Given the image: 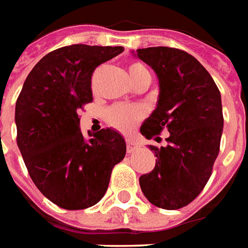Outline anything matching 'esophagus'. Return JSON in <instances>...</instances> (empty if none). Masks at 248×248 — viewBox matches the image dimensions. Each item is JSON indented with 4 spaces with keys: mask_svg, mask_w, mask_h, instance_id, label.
Returning a JSON list of instances; mask_svg holds the SVG:
<instances>
[{
    "mask_svg": "<svg viewBox=\"0 0 248 248\" xmlns=\"http://www.w3.org/2000/svg\"><path fill=\"white\" fill-rule=\"evenodd\" d=\"M139 148V144L138 143H135L133 140H129L128 139L127 140V151H128V154H131V152H133L135 149Z\"/></svg>",
    "mask_w": 248,
    "mask_h": 248,
    "instance_id": "obj_1",
    "label": "esophagus"
}]
</instances>
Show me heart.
<instances>
[{
    "instance_id": "1",
    "label": "heart",
    "mask_w": 248,
    "mask_h": 248,
    "mask_svg": "<svg viewBox=\"0 0 248 248\" xmlns=\"http://www.w3.org/2000/svg\"><path fill=\"white\" fill-rule=\"evenodd\" d=\"M143 65L139 62H133L129 65L128 72L131 78L138 75L140 71H144ZM143 117V110L136 107H129V105H116L110 108L108 112V121L110 125L119 128L121 131H128Z\"/></svg>"
}]
</instances>
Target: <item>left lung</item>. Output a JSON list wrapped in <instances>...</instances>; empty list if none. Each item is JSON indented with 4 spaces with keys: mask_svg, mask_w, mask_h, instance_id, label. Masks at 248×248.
Segmentation results:
<instances>
[{
    "mask_svg": "<svg viewBox=\"0 0 248 248\" xmlns=\"http://www.w3.org/2000/svg\"><path fill=\"white\" fill-rule=\"evenodd\" d=\"M159 80L155 110L140 132L152 139L166 128L167 145L155 152V168L140 176L144 196L156 207L177 210L191 203L211 176L223 132L222 97L211 75L194 56L167 46L132 52Z\"/></svg>",
    "mask_w": 248,
    "mask_h": 248,
    "instance_id": "8db88e82",
    "label": "left lung"
}]
</instances>
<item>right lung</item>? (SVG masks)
Masks as SVG:
<instances>
[{"label":"right lung","mask_w":248,"mask_h":248,"mask_svg":"<svg viewBox=\"0 0 248 248\" xmlns=\"http://www.w3.org/2000/svg\"><path fill=\"white\" fill-rule=\"evenodd\" d=\"M124 50L123 46L71 45L40 60L16 103L17 145L33 183L65 210L99 203L112 168L125 152V140L112 128L80 131L77 110L92 101L93 71Z\"/></svg>","instance_id":"add662e5"}]
</instances>
